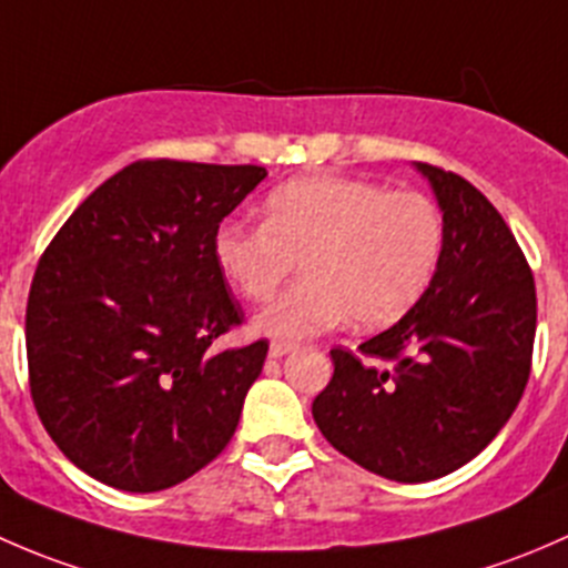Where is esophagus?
<instances>
[{
	"mask_svg": "<svg viewBox=\"0 0 568 568\" xmlns=\"http://www.w3.org/2000/svg\"><path fill=\"white\" fill-rule=\"evenodd\" d=\"M292 349H297L295 342H284V338H276V342L271 344V358H284V355H290Z\"/></svg>",
	"mask_w": 568,
	"mask_h": 568,
	"instance_id": "34e87169",
	"label": "esophagus"
}]
</instances>
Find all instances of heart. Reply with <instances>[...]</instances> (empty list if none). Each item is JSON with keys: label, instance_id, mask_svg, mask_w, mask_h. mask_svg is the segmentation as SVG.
Returning a JSON list of instances; mask_svg holds the SVG:
<instances>
[{"label": "heart", "instance_id": "1", "mask_svg": "<svg viewBox=\"0 0 568 568\" xmlns=\"http://www.w3.org/2000/svg\"><path fill=\"white\" fill-rule=\"evenodd\" d=\"M443 235L440 210L418 191L312 174L267 194L262 226L221 224L213 256L254 303L271 301L303 262L306 278L256 317L267 336L303 338L349 320L361 331L399 323L435 276Z\"/></svg>", "mask_w": 568, "mask_h": 568}]
</instances>
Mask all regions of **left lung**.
<instances>
[{
  "instance_id": "8db88e82",
  "label": "left lung",
  "mask_w": 568,
  "mask_h": 568,
  "mask_svg": "<svg viewBox=\"0 0 568 568\" xmlns=\"http://www.w3.org/2000/svg\"><path fill=\"white\" fill-rule=\"evenodd\" d=\"M415 166L443 210L435 276L358 353L331 349L333 377L312 405L336 452L402 484L448 476L495 440L523 399L536 336L534 273L503 215L459 174Z\"/></svg>"
}]
</instances>
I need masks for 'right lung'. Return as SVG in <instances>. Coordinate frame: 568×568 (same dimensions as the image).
<instances>
[{"label":"right lung","instance_id":"add662e5","mask_svg":"<svg viewBox=\"0 0 568 568\" xmlns=\"http://www.w3.org/2000/svg\"><path fill=\"white\" fill-rule=\"evenodd\" d=\"M265 166L155 158L92 191L43 251L27 301L34 410L79 470L125 493L185 481L232 440L267 342L213 256Z\"/></svg>","mask_w":568,"mask_h":568}]
</instances>
